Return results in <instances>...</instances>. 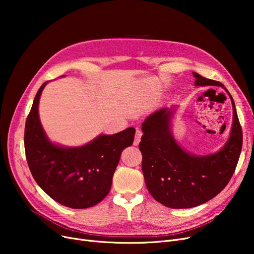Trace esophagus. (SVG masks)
I'll list each match as a JSON object with an SVG mask.
<instances>
[{
	"label": "esophagus",
	"mask_w": 254,
	"mask_h": 254,
	"mask_svg": "<svg viewBox=\"0 0 254 254\" xmlns=\"http://www.w3.org/2000/svg\"><path fill=\"white\" fill-rule=\"evenodd\" d=\"M142 134H143L142 130H141V129H139V128H136V129H135L134 141H133V144H134V145H139V143H140V141H141V136H142Z\"/></svg>",
	"instance_id": "esophagus-1"
}]
</instances>
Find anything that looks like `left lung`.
<instances>
[{
  "label": "left lung",
  "instance_id": "obj_1",
  "mask_svg": "<svg viewBox=\"0 0 254 254\" xmlns=\"http://www.w3.org/2000/svg\"><path fill=\"white\" fill-rule=\"evenodd\" d=\"M193 75L196 86L224 87L198 73ZM229 95L233 107L231 133L224 147L214 155H191L177 144L171 131L172 109H160L142 124V171L146 187L158 202L172 209L200 205L218 195L232 178L241 156L243 132L234 101Z\"/></svg>",
  "mask_w": 254,
  "mask_h": 254
}]
</instances>
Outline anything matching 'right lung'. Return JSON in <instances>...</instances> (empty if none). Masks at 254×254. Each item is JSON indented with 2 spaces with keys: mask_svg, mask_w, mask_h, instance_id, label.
<instances>
[{
  "mask_svg": "<svg viewBox=\"0 0 254 254\" xmlns=\"http://www.w3.org/2000/svg\"><path fill=\"white\" fill-rule=\"evenodd\" d=\"M47 82L38 90L25 123L24 147L34 179L60 204L87 209L108 195L121 153L132 145L135 129L115 134H101L81 147L53 144L39 120L38 105Z\"/></svg>",
  "mask_w": 254,
  "mask_h": 254,
  "instance_id": "add662e5",
  "label": "right lung"
}]
</instances>
